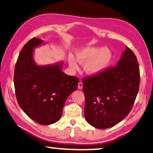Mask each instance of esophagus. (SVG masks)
<instances>
[{
	"mask_svg": "<svg viewBox=\"0 0 153 153\" xmlns=\"http://www.w3.org/2000/svg\"><path fill=\"white\" fill-rule=\"evenodd\" d=\"M78 87L79 89H81L82 88V82H79L78 83Z\"/></svg>",
	"mask_w": 153,
	"mask_h": 153,
	"instance_id": "1",
	"label": "esophagus"
}]
</instances>
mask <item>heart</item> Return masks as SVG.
Wrapping results in <instances>:
<instances>
[{"mask_svg":"<svg viewBox=\"0 0 153 153\" xmlns=\"http://www.w3.org/2000/svg\"><path fill=\"white\" fill-rule=\"evenodd\" d=\"M113 60L111 52L103 47H88L77 51L76 58L68 56V63L73 69L78 68L79 63L84 64V71L88 75H97L107 69Z\"/></svg>","mask_w":153,"mask_h":153,"instance_id":"heart-1","label":"heart"}]
</instances>
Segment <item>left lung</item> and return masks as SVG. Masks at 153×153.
Wrapping results in <instances>:
<instances>
[{"label":"left lung","instance_id":"1","mask_svg":"<svg viewBox=\"0 0 153 153\" xmlns=\"http://www.w3.org/2000/svg\"><path fill=\"white\" fill-rule=\"evenodd\" d=\"M82 82L87 123L98 129L113 127L127 117L137 96L140 82L137 59L126 47L117 66Z\"/></svg>","mask_w":153,"mask_h":153}]
</instances>
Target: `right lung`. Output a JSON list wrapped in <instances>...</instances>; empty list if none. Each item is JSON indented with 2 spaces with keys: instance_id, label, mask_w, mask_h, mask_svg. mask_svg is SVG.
<instances>
[{
  "instance_id": "right-lung-1",
  "label": "right lung",
  "mask_w": 153,
  "mask_h": 153,
  "mask_svg": "<svg viewBox=\"0 0 153 153\" xmlns=\"http://www.w3.org/2000/svg\"><path fill=\"white\" fill-rule=\"evenodd\" d=\"M45 44L33 38L23 47L15 66L14 84L18 103L24 113L36 123L49 125L61 118L67 98L76 90L79 80L63 72L62 61L36 64L34 50Z\"/></svg>"
}]
</instances>
